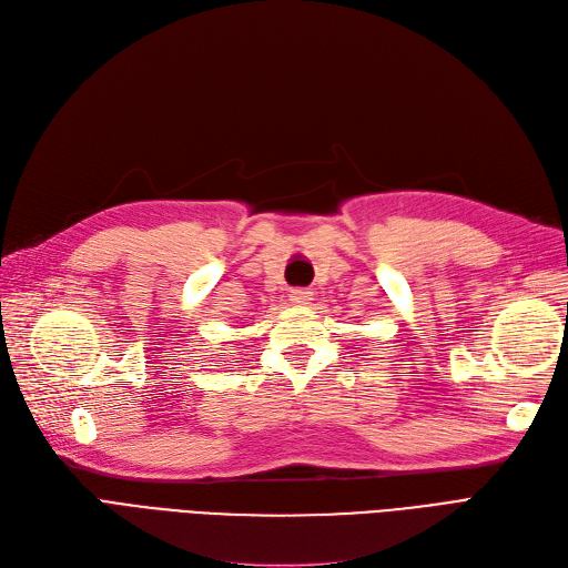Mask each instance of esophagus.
<instances>
[{
    "mask_svg": "<svg viewBox=\"0 0 568 568\" xmlns=\"http://www.w3.org/2000/svg\"><path fill=\"white\" fill-rule=\"evenodd\" d=\"M311 292L308 290H295V292H292V295H290V304L292 306H308L311 304Z\"/></svg>",
    "mask_w": 568,
    "mask_h": 568,
    "instance_id": "obj_1",
    "label": "esophagus"
}]
</instances>
